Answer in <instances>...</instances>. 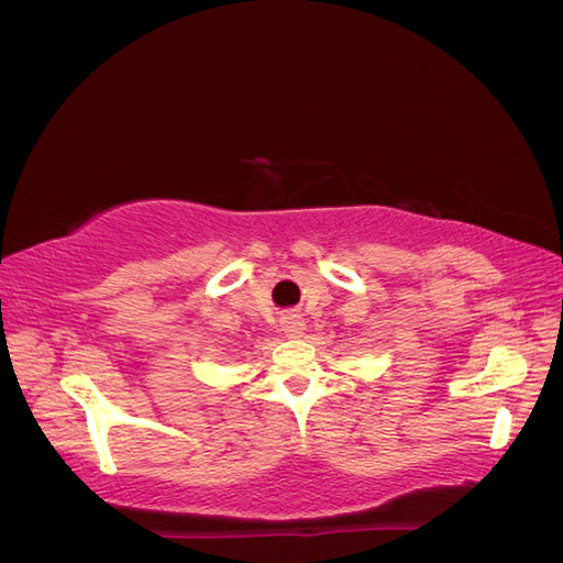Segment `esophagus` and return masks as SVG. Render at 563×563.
<instances>
[{"instance_id":"34e87169","label":"esophagus","mask_w":563,"mask_h":563,"mask_svg":"<svg viewBox=\"0 0 563 563\" xmlns=\"http://www.w3.org/2000/svg\"><path fill=\"white\" fill-rule=\"evenodd\" d=\"M282 330H284L289 338H301V332L306 330L303 318L298 316V313H286V316L282 318Z\"/></svg>"}]
</instances>
